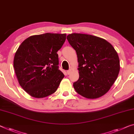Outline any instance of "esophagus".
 <instances>
[{
	"label": "esophagus",
	"instance_id": "obj_1",
	"mask_svg": "<svg viewBox=\"0 0 134 134\" xmlns=\"http://www.w3.org/2000/svg\"><path fill=\"white\" fill-rule=\"evenodd\" d=\"M71 73V69H70V70H69L67 71V75H70V74Z\"/></svg>",
	"mask_w": 134,
	"mask_h": 134
}]
</instances>
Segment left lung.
<instances>
[{
    "instance_id": "obj_1",
    "label": "left lung",
    "mask_w": 134,
    "mask_h": 134,
    "mask_svg": "<svg viewBox=\"0 0 134 134\" xmlns=\"http://www.w3.org/2000/svg\"><path fill=\"white\" fill-rule=\"evenodd\" d=\"M67 39L78 61L79 77L74 88L88 99L102 96L118 77L120 67L116 51L105 39L94 35L73 33Z\"/></svg>"
}]
</instances>
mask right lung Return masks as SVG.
<instances>
[{"label":"right lung","instance_id":"obj_1","mask_svg":"<svg viewBox=\"0 0 134 134\" xmlns=\"http://www.w3.org/2000/svg\"><path fill=\"white\" fill-rule=\"evenodd\" d=\"M66 39L65 34L46 33L31 36L16 51L14 68L19 84L35 98L54 93L64 75L58 69L57 52Z\"/></svg>","mask_w":134,"mask_h":134}]
</instances>
